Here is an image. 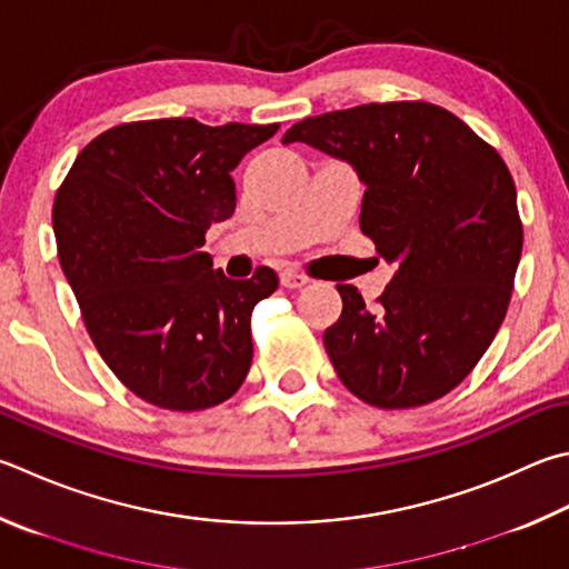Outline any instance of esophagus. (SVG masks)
<instances>
[{"instance_id":"1","label":"esophagus","mask_w":569,"mask_h":569,"mask_svg":"<svg viewBox=\"0 0 569 569\" xmlns=\"http://www.w3.org/2000/svg\"><path fill=\"white\" fill-rule=\"evenodd\" d=\"M281 286L283 288H303V286H308V276L298 273V271H283L281 273Z\"/></svg>"}]
</instances>
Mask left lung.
<instances>
[{
	"label": "left lung",
	"instance_id": "1",
	"mask_svg": "<svg viewBox=\"0 0 569 569\" xmlns=\"http://www.w3.org/2000/svg\"><path fill=\"white\" fill-rule=\"evenodd\" d=\"M363 181L360 231L396 263L376 308L336 286L343 313L323 343L368 406L418 408L460 386L502 326L522 253L518 191L490 143L448 109L388 101L293 123Z\"/></svg>",
	"mask_w": 569,
	"mask_h": 569
}]
</instances>
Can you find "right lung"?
<instances>
[{"mask_svg":"<svg viewBox=\"0 0 569 569\" xmlns=\"http://www.w3.org/2000/svg\"><path fill=\"white\" fill-rule=\"evenodd\" d=\"M278 123L131 121L99 133L59 186V261L104 363L163 410H206L249 376L251 311L278 288L271 268L233 281L201 251L231 219L239 161Z\"/></svg>","mask_w":569,"mask_h":569,"instance_id":"obj_1","label":"right lung"}]
</instances>
